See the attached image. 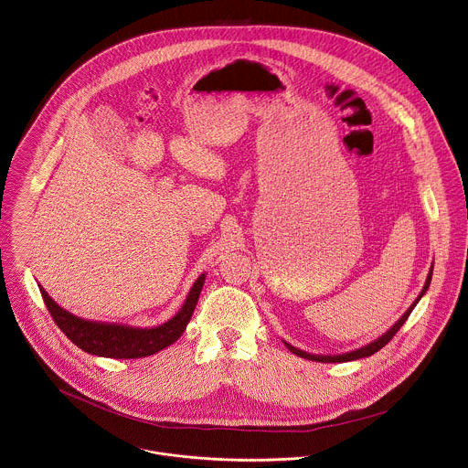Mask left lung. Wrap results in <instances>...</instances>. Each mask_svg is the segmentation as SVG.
<instances>
[{
	"mask_svg": "<svg viewBox=\"0 0 468 468\" xmlns=\"http://www.w3.org/2000/svg\"><path fill=\"white\" fill-rule=\"evenodd\" d=\"M431 278H432V265H431V269H429V274H427V280H425V283H423V289H421V292L418 294V298L413 302V305H411L408 311L404 312V315H402L386 334H382L378 339H375V341L364 345V346L357 348V350H352V352H346V354H335V356H315V354L303 352V350H300V348L289 345L287 341H283V343H285V346H287L292 354H296L298 357H303V359H309V361H315V363H348V361L369 357V356H373L375 352H378L380 348H384V346L393 339V335L400 330V326L406 323V319L410 317V314L415 309L416 303H418V302L421 300V296L427 292V289H429V285H431Z\"/></svg>",
	"mask_w": 468,
	"mask_h": 468,
	"instance_id": "obj_1",
	"label": "left lung"
}]
</instances>
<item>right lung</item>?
<instances>
[{
    "label": "right lung",
    "instance_id": "1",
    "mask_svg": "<svg viewBox=\"0 0 468 468\" xmlns=\"http://www.w3.org/2000/svg\"><path fill=\"white\" fill-rule=\"evenodd\" d=\"M205 278H207V272H203L196 280L183 307L174 317H170L163 324L151 326V328L79 317L62 309L60 305H57L41 285H39V291L57 326L80 350L91 356L109 357V359H140V357L154 356L159 350L170 346L181 337L197 305Z\"/></svg>",
    "mask_w": 468,
    "mask_h": 468
}]
</instances>
